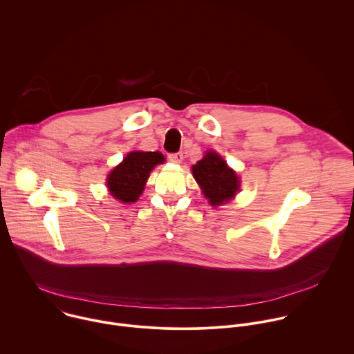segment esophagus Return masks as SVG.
Returning a JSON list of instances; mask_svg holds the SVG:
<instances>
[{
    "instance_id": "34e87169",
    "label": "esophagus",
    "mask_w": 354,
    "mask_h": 354,
    "mask_svg": "<svg viewBox=\"0 0 354 354\" xmlns=\"http://www.w3.org/2000/svg\"><path fill=\"white\" fill-rule=\"evenodd\" d=\"M168 158L174 164H180L183 161V153H172L168 156Z\"/></svg>"
}]
</instances>
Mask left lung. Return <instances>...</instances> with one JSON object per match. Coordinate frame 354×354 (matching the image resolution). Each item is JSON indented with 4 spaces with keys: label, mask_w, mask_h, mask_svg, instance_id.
Instances as JSON below:
<instances>
[{
    "label": "left lung",
    "mask_w": 354,
    "mask_h": 354,
    "mask_svg": "<svg viewBox=\"0 0 354 354\" xmlns=\"http://www.w3.org/2000/svg\"><path fill=\"white\" fill-rule=\"evenodd\" d=\"M192 171L211 205L226 203L239 190L238 175L214 151L205 153L204 158L197 161Z\"/></svg>",
    "instance_id": "8db88e82"
}]
</instances>
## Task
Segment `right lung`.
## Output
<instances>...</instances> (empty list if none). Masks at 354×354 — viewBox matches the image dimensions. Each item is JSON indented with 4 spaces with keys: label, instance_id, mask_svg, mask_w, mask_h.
<instances>
[{
    "label": "right lung",
    "instance_id": "add662e5",
    "mask_svg": "<svg viewBox=\"0 0 354 354\" xmlns=\"http://www.w3.org/2000/svg\"><path fill=\"white\" fill-rule=\"evenodd\" d=\"M165 161L158 151H132L108 176L111 194L124 203H133L142 194L151 169Z\"/></svg>",
    "mask_w": 354,
    "mask_h": 354
}]
</instances>
